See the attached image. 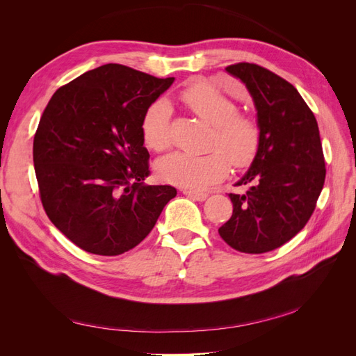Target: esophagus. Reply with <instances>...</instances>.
<instances>
[{
	"instance_id": "34e87169",
	"label": "esophagus",
	"mask_w": 356,
	"mask_h": 356,
	"mask_svg": "<svg viewBox=\"0 0 356 356\" xmlns=\"http://www.w3.org/2000/svg\"><path fill=\"white\" fill-rule=\"evenodd\" d=\"M182 193H184V195H186V196H188L190 199H193V200H199V202H203L204 199L208 197L207 193H203V191H196V190H182Z\"/></svg>"
}]
</instances>
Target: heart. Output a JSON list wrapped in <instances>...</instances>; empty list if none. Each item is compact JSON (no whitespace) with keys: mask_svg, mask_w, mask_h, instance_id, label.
Segmentation results:
<instances>
[{"mask_svg":"<svg viewBox=\"0 0 356 356\" xmlns=\"http://www.w3.org/2000/svg\"><path fill=\"white\" fill-rule=\"evenodd\" d=\"M179 99L203 122L212 126L209 153L193 154L174 152L157 161L160 179L188 188H203L227 175L231 163L248 166L260 147L261 132L254 117L238 113V105L207 80L190 81ZM172 110L165 99H157L143 115L144 143L154 152L169 145V122Z\"/></svg>","mask_w":356,"mask_h":356,"instance_id":"obj_1","label":"heart"}]
</instances>
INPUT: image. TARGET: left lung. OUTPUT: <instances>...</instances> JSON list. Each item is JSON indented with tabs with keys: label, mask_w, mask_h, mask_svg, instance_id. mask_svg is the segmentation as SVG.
<instances>
[{
	"label": "left lung",
	"mask_w": 356,
	"mask_h": 356,
	"mask_svg": "<svg viewBox=\"0 0 356 356\" xmlns=\"http://www.w3.org/2000/svg\"><path fill=\"white\" fill-rule=\"evenodd\" d=\"M250 92L260 126V147L229 197L230 220L218 233L233 250L263 254L282 246L305 227L325 181V160L314 113L293 84L255 63L225 68Z\"/></svg>",
	"instance_id": "8db88e82"
}]
</instances>
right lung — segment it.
Listing matches in <instances>:
<instances>
[{
    "label": "right lung",
    "instance_id": "add662e5",
    "mask_svg": "<svg viewBox=\"0 0 356 356\" xmlns=\"http://www.w3.org/2000/svg\"><path fill=\"white\" fill-rule=\"evenodd\" d=\"M174 77L106 63L62 86L34 136V168L50 221L81 250L120 255L153 230L170 186H145L141 122Z\"/></svg>",
    "mask_w": 356,
    "mask_h": 356
}]
</instances>
